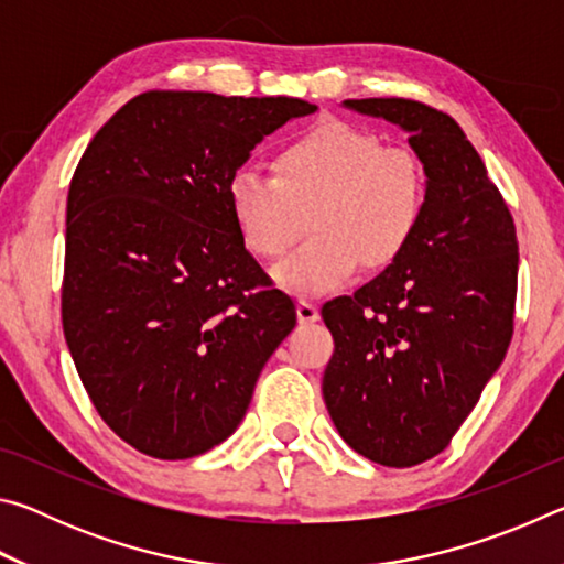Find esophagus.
Returning <instances> with one entry per match:
<instances>
[{
	"label": "esophagus",
	"instance_id": "esophagus-1",
	"mask_svg": "<svg viewBox=\"0 0 564 564\" xmlns=\"http://www.w3.org/2000/svg\"><path fill=\"white\" fill-rule=\"evenodd\" d=\"M295 313H299V321L301 323H313V321L321 318V313H318L316 305H313L311 301H305V299H301L299 305H295Z\"/></svg>",
	"mask_w": 564,
	"mask_h": 564
}]
</instances>
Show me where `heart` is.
<instances>
[{"mask_svg":"<svg viewBox=\"0 0 564 564\" xmlns=\"http://www.w3.org/2000/svg\"><path fill=\"white\" fill-rule=\"evenodd\" d=\"M427 176L415 151L383 144L373 131L323 119L285 141L275 176L241 169L228 181V204L243 243L275 269L293 293L336 289L362 261L386 265L403 253L425 214Z\"/></svg>","mask_w":564,"mask_h":564,"instance_id":"1","label":"heart"}]
</instances>
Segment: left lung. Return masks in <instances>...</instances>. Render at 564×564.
<instances>
[{
	"mask_svg": "<svg viewBox=\"0 0 564 564\" xmlns=\"http://www.w3.org/2000/svg\"><path fill=\"white\" fill-rule=\"evenodd\" d=\"M408 131L427 202L403 253L323 305L336 340L323 400L352 451L388 467L451 445L508 352L518 295L510 208L457 121L413 99H348Z\"/></svg>",
	"mask_w": 564,
	"mask_h": 564,
	"instance_id": "8db88e82",
	"label": "left lung"
}]
</instances>
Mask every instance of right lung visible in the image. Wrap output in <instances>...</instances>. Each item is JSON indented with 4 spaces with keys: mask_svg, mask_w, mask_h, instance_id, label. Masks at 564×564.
Masks as SVG:
<instances>
[{
    "mask_svg": "<svg viewBox=\"0 0 564 564\" xmlns=\"http://www.w3.org/2000/svg\"><path fill=\"white\" fill-rule=\"evenodd\" d=\"M291 97L144 91L89 141L66 198L62 326L123 443L186 460L241 423L295 305L246 251L228 181Z\"/></svg>",
    "mask_w": 564,
    "mask_h": 564,
    "instance_id": "1",
    "label": "right lung"
}]
</instances>
